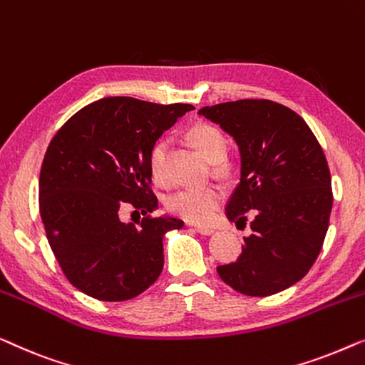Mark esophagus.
Here are the masks:
<instances>
[{"label":"esophagus","mask_w":365,"mask_h":365,"mask_svg":"<svg viewBox=\"0 0 365 365\" xmlns=\"http://www.w3.org/2000/svg\"><path fill=\"white\" fill-rule=\"evenodd\" d=\"M193 230H195V232H198L200 235H207V236L215 233V228H212V227H200V225H195Z\"/></svg>","instance_id":"esophagus-1"}]
</instances>
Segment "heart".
Segmentation results:
<instances>
[{"mask_svg":"<svg viewBox=\"0 0 365 365\" xmlns=\"http://www.w3.org/2000/svg\"><path fill=\"white\" fill-rule=\"evenodd\" d=\"M188 140L208 162L213 163L218 175L227 177L230 163L227 160V138L222 130L210 124H198L190 129ZM168 152L170 140L160 138L150 152V170L157 183L167 185L170 182L168 173ZM223 200L222 188L217 185H208L202 188H183L172 193L167 200L168 212L177 215L187 222L205 223L213 217Z\"/></svg>","mask_w":365,"mask_h":365,"instance_id":"heart-1","label":"heart"}]
</instances>
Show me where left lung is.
<instances>
[{"mask_svg":"<svg viewBox=\"0 0 365 365\" xmlns=\"http://www.w3.org/2000/svg\"><path fill=\"white\" fill-rule=\"evenodd\" d=\"M200 115L233 137L240 183L227 203L230 222L250 223L235 263L218 266L225 283L246 296H271L306 276L324 243L332 210L324 152L302 117L266 99L202 107Z\"/></svg>","mask_w":365,"mask_h":365,"instance_id":"left-lung-1","label":"left lung"}]
</instances>
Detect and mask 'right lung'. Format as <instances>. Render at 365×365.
Returning a JSON list of instances; mask_svg holds the SVG:
<instances>
[{"label":"right lung","mask_w":365,"mask_h":365,"mask_svg":"<svg viewBox=\"0 0 365 365\" xmlns=\"http://www.w3.org/2000/svg\"><path fill=\"white\" fill-rule=\"evenodd\" d=\"M190 104H152L106 97L82 107L46 150L39 175V212L49 246L71 284L99 301L132 299L163 268V236L183 227L173 217H150V152ZM132 204L146 217L124 224Z\"/></svg>","instance_id":"1"}]
</instances>
